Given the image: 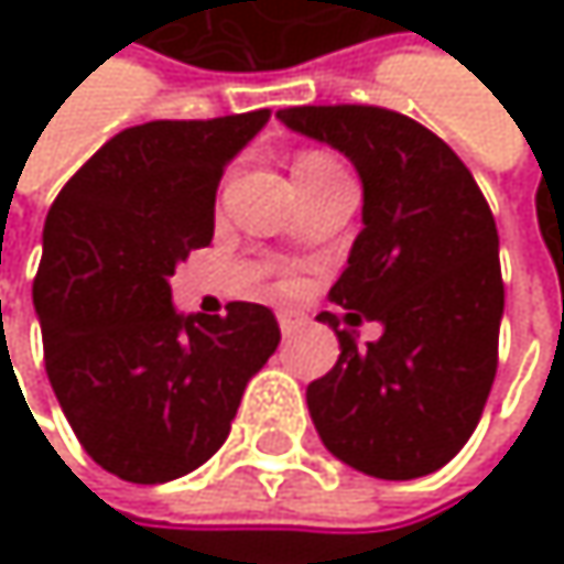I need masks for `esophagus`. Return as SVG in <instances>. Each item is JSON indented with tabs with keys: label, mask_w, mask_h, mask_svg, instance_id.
<instances>
[{
	"label": "esophagus",
	"mask_w": 564,
	"mask_h": 564,
	"mask_svg": "<svg viewBox=\"0 0 564 564\" xmlns=\"http://www.w3.org/2000/svg\"><path fill=\"white\" fill-rule=\"evenodd\" d=\"M278 319H281L283 336H293V333H296V329L303 326V316H296V313H281Z\"/></svg>",
	"instance_id": "34e87169"
}]
</instances>
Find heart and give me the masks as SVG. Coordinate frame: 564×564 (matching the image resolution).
Listing matches in <instances>:
<instances>
[{
	"instance_id": "obj_1",
	"label": "heart",
	"mask_w": 564,
	"mask_h": 564,
	"mask_svg": "<svg viewBox=\"0 0 564 564\" xmlns=\"http://www.w3.org/2000/svg\"><path fill=\"white\" fill-rule=\"evenodd\" d=\"M339 163L333 160V156H326V153H303L300 160H296V175H316V172H326V170H336Z\"/></svg>"
}]
</instances>
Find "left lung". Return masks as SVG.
Segmentation results:
<instances>
[{
    "label": "left lung",
    "instance_id": "8db88e82",
    "mask_svg": "<svg viewBox=\"0 0 564 564\" xmlns=\"http://www.w3.org/2000/svg\"><path fill=\"white\" fill-rule=\"evenodd\" d=\"M290 130L339 150L362 178V231L333 283L346 323H382L359 346L336 313V366L306 386L333 457L379 477L441 470L474 434L497 376L500 235L460 156L417 120L369 104L286 107Z\"/></svg>",
    "mask_w": 564,
    "mask_h": 564
}]
</instances>
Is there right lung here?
Listing matches in <instances>:
<instances>
[{
	"instance_id": "obj_1",
	"label": "right lung",
	"mask_w": 564,
	"mask_h": 564,
	"mask_svg": "<svg viewBox=\"0 0 564 564\" xmlns=\"http://www.w3.org/2000/svg\"><path fill=\"white\" fill-rule=\"evenodd\" d=\"M271 110L153 120L107 140L57 192L32 300L45 369L80 447L113 477L166 484L228 437L281 326L261 303L172 306L175 264L215 235L225 166Z\"/></svg>"
}]
</instances>
